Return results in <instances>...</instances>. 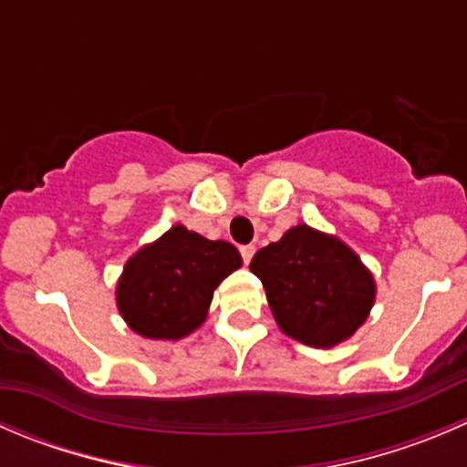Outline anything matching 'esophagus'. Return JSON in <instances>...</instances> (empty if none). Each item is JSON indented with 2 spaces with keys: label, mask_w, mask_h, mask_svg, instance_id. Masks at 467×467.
<instances>
[{
  "label": "esophagus",
  "mask_w": 467,
  "mask_h": 467,
  "mask_svg": "<svg viewBox=\"0 0 467 467\" xmlns=\"http://www.w3.org/2000/svg\"><path fill=\"white\" fill-rule=\"evenodd\" d=\"M239 253H242L244 265H248V262L253 260V255H255V246H253V244H246V246L239 248Z\"/></svg>",
  "instance_id": "obj_1"
}]
</instances>
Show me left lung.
I'll use <instances>...</instances> for the list:
<instances>
[{
  "label": "left lung",
  "mask_w": 467,
  "mask_h": 467,
  "mask_svg": "<svg viewBox=\"0 0 467 467\" xmlns=\"http://www.w3.org/2000/svg\"><path fill=\"white\" fill-rule=\"evenodd\" d=\"M251 271L262 280L275 321L289 337L333 347L351 337L374 303V278L347 244L307 225L260 248Z\"/></svg>",
  "instance_id": "1"
}]
</instances>
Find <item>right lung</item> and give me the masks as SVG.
Segmentation results:
<instances>
[{
    "label": "right lung",
    "instance_id": "right-lung-1",
    "mask_svg": "<svg viewBox=\"0 0 467 467\" xmlns=\"http://www.w3.org/2000/svg\"><path fill=\"white\" fill-rule=\"evenodd\" d=\"M239 266L242 255L233 244L173 225L125 265L119 310L143 337H184L202 324L214 289Z\"/></svg>",
    "mask_w": 467,
    "mask_h": 467
}]
</instances>
